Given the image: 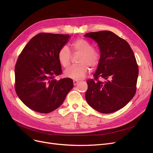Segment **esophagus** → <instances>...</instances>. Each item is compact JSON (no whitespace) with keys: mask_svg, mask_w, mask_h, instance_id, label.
<instances>
[{"mask_svg":"<svg viewBox=\"0 0 153 153\" xmlns=\"http://www.w3.org/2000/svg\"><path fill=\"white\" fill-rule=\"evenodd\" d=\"M73 83H74V85L76 86V85H77V84H78V81H74Z\"/></svg>","mask_w":153,"mask_h":153,"instance_id":"1","label":"esophagus"}]
</instances>
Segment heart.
Here are the masks:
<instances>
[{
	"instance_id": "heart-1",
	"label": "heart",
	"mask_w": 153,
	"mask_h": 153,
	"mask_svg": "<svg viewBox=\"0 0 153 153\" xmlns=\"http://www.w3.org/2000/svg\"><path fill=\"white\" fill-rule=\"evenodd\" d=\"M73 51L81 54L78 58L77 65L68 67L64 72V76L74 80H79L86 76L88 67L95 68L100 61V53L93 48L90 42L85 39H77L72 43ZM58 61L63 67H67L70 64L71 52L67 46H62L58 53Z\"/></svg>"
}]
</instances>
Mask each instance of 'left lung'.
Segmentation results:
<instances>
[{
    "label": "left lung",
    "instance_id": "8db88e82",
    "mask_svg": "<svg viewBox=\"0 0 153 153\" xmlns=\"http://www.w3.org/2000/svg\"><path fill=\"white\" fill-rule=\"evenodd\" d=\"M100 51L94 79L87 81L86 100L92 108L103 114L124 107L134 97L139 68L129 44L111 31L89 32ZM100 78L102 80L100 81Z\"/></svg>",
    "mask_w": 153,
    "mask_h": 153
}]
</instances>
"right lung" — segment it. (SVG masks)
Masks as SVG:
<instances>
[{
    "instance_id": "1",
    "label": "right lung",
    "mask_w": 153,
    "mask_h": 153,
    "mask_svg": "<svg viewBox=\"0 0 153 153\" xmlns=\"http://www.w3.org/2000/svg\"><path fill=\"white\" fill-rule=\"evenodd\" d=\"M70 37L68 34L40 33L19 55L14 68L15 90L30 109L41 113L55 111L73 88L71 79H55L62 72L58 53Z\"/></svg>"
}]
</instances>
